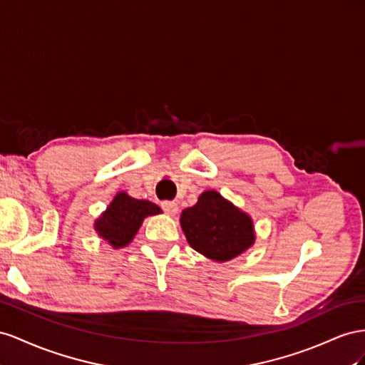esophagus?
<instances>
[{"mask_svg":"<svg viewBox=\"0 0 365 365\" xmlns=\"http://www.w3.org/2000/svg\"><path fill=\"white\" fill-rule=\"evenodd\" d=\"M162 210L170 214V215H175L177 211H179V205H177L175 202H162Z\"/></svg>","mask_w":365,"mask_h":365,"instance_id":"esophagus-1","label":"esophagus"}]
</instances>
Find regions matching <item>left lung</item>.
<instances>
[{"mask_svg":"<svg viewBox=\"0 0 365 365\" xmlns=\"http://www.w3.org/2000/svg\"><path fill=\"white\" fill-rule=\"evenodd\" d=\"M180 226L194 251L220 263L243 254L255 242L252 218L217 191H205L194 206L183 210Z\"/></svg>","mask_w":365,"mask_h":365,"instance_id":"8db88e82","label":"left lung"}]
</instances>
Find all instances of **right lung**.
Instances as JSON below:
<instances>
[{
  "instance_id": "add662e5",
  "label": "right lung",
  "mask_w": 365,
  "mask_h": 365,
  "mask_svg": "<svg viewBox=\"0 0 365 365\" xmlns=\"http://www.w3.org/2000/svg\"><path fill=\"white\" fill-rule=\"evenodd\" d=\"M160 212V207L153 202L138 200L127 192H118L107 210L95 222V229L111 247L119 249L131 243L143 218Z\"/></svg>"
}]
</instances>
